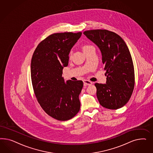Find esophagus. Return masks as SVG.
Segmentation results:
<instances>
[{
	"mask_svg": "<svg viewBox=\"0 0 153 153\" xmlns=\"http://www.w3.org/2000/svg\"><path fill=\"white\" fill-rule=\"evenodd\" d=\"M83 83L85 85H91L93 84V82H91L90 81H88V79H85L83 80Z\"/></svg>",
	"mask_w": 153,
	"mask_h": 153,
	"instance_id": "1",
	"label": "esophagus"
}]
</instances>
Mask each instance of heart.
<instances>
[{
  "label": "heart",
  "instance_id": "heart-1",
  "mask_svg": "<svg viewBox=\"0 0 153 153\" xmlns=\"http://www.w3.org/2000/svg\"><path fill=\"white\" fill-rule=\"evenodd\" d=\"M90 46H90V45H84V46H83V50L86 49V48H88L90 47ZM69 55H70V56H71V55H72V51H70Z\"/></svg>",
  "mask_w": 153,
  "mask_h": 153
}]
</instances>
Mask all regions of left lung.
Wrapping results in <instances>:
<instances>
[{
	"label": "left lung",
	"mask_w": 153,
	"mask_h": 153,
	"mask_svg": "<svg viewBox=\"0 0 153 153\" xmlns=\"http://www.w3.org/2000/svg\"><path fill=\"white\" fill-rule=\"evenodd\" d=\"M83 33L99 48L106 71L107 83H95L99 102L107 109H120L129 101L134 88V67L129 49L120 36L109 30H91Z\"/></svg>",
	"instance_id": "left-lung-1"
}]
</instances>
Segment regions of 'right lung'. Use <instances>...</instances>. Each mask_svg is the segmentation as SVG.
<instances>
[{
    "mask_svg": "<svg viewBox=\"0 0 153 153\" xmlns=\"http://www.w3.org/2000/svg\"><path fill=\"white\" fill-rule=\"evenodd\" d=\"M82 33H55L42 40L33 54L31 76L33 92L42 109L56 120H69L80 109L81 80L62 77L68 64L69 53Z\"/></svg>",
    "mask_w": 153,
    "mask_h": 153,
    "instance_id": "add662e5",
    "label": "right lung"
}]
</instances>
